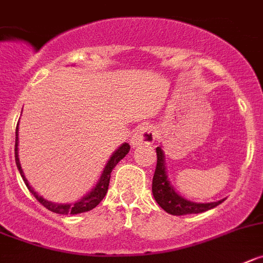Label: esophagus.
<instances>
[{
	"label": "esophagus",
	"instance_id": "obj_1",
	"mask_svg": "<svg viewBox=\"0 0 263 263\" xmlns=\"http://www.w3.org/2000/svg\"><path fill=\"white\" fill-rule=\"evenodd\" d=\"M156 138L155 130L153 129V126L147 124H143L138 127L133 133L132 138H130V144L133 147H137L139 144H151L154 143Z\"/></svg>",
	"mask_w": 263,
	"mask_h": 263
}]
</instances>
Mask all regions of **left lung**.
Here are the masks:
<instances>
[{"label":"left lung","mask_w":263,"mask_h":263,"mask_svg":"<svg viewBox=\"0 0 263 263\" xmlns=\"http://www.w3.org/2000/svg\"><path fill=\"white\" fill-rule=\"evenodd\" d=\"M156 168L153 177V194L155 201L164 211L171 215H187V214H199L207 210H211L218 204H220L224 199L218 202H209V203H198L190 199L184 198L176 192L173 185L171 184L167 175V167H165V156L161 146L156 147Z\"/></svg>","instance_id":"8db88e82"}]
</instances>
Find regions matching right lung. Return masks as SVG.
<instances>
[{
  "instance_id": "right-lung-1",
  "label": "right lung",
  "mask_w": 263,
  "mask_h": 263,
  "mask_svg": "<svg viewBox=\"0 0 263 263\" xmlns=\"http://www.w3.org/2000/svg\"><path fill=\"white\" fill-rule=\"evenodd\" d=\"M18 142H19L18 126H16V130H15V163H16V168H18L19 173H21L22 179H23V181H25L26 186H27L28 190L32 193L33 197H35V198L37 199V201L40 202L43 206L47 207L48 210L53 211V213H56V214H62V215H69V214H71V215H76V214L86 213V211H90V210H92V209H95V207L98 206L100 202H102V199L104 198L105 194H107L108 186H109L110 172H112V170L116 167V165L119 164V161L121 160V159L125 158V155H126L130 150V146L126 143V142H125V143H122L121 146H120V147L112 154V156L109 158V160H108L107 164H105L104 171H103L102 176H100V179L98 180V182H96L95 186H93L92 189H91V192H88L86 196L82 197L79 201L74 202V203H54V202L47 201V199L43 198L42 196H39L37 193L33 190V187L28 184L25 173H23V170H22V167H21V161H19V158H18Z\"/></svg>"
}]
</instances>
